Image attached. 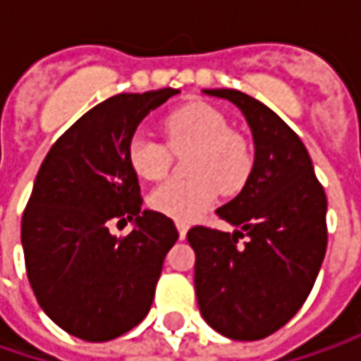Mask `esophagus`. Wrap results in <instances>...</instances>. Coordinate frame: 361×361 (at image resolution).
I'll return each mask as SVG.
<instances>
[{"label": "esophagus", "mask_w": 361, "mask_h": 361, "mask_svg": "<svg viewBox=\"0 0 361 361\" xmlns=\"http://www.w3.org/2000/svg\"><path fill=\"white\" fill-rule=\"evenodd\" d=\"M176 229H178V237H180V239H185L188 231V223L187 221H176Z\"/></svg>", "instance_id": "34e87169"}]
</instances>
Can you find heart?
<instances>
[{
  "label": "heart",
  "mask_w": 361,
  "mask_h": 361,
  "mask_svg": "<svg viewBox=\"0 0 361 361\" xmlns=\"http://www.w3.org/2000/svg\"><path fill=\"white\" fill-rule=\"evenodd\" d=\"M164 145L145 132L134 134L126 148L128 164L146 180L162 178L171 166V152H190L185 173L190 178L166 180L148 195V204L174 219H195L215 202L216 190L233 195L253 169V154L241 134L209 104H188L162 120Z\"/></svg>",
  "instance_id": "obj_1"
}]
</instances>
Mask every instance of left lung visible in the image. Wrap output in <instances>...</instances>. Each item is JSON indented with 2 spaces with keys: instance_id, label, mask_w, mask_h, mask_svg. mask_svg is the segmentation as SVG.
<instances>
[{
  "instance_id": "1",
  "label": "left lung",
  "mask_w": 361,
  "mask_h": 361,
  "mask_svg": "<svg viewBox=\"0 0 361 361\" xmlns=\"http://www.w3.org/2000/svg\"><path fill=\"white\" fill-rule=\"evenodd\" d=\"M202 92L241 110L255 162L241 192L216 209L235 233L188 231L197 301L221 336L263 340L299 312L315 283L327 247L326 192L307 148L271 108L239 90Z\"/></svg>"
}]
</instances>
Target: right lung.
<instances>
[{"label": "right lung", "mask_w": 361, "mask_h": 361, "mask_svg": "<svg viewBox=\"0 0 361 361\" xmlns=\"http://www.w3.org/2000/svg\"><path fill=\"white\" fill-rule=\"evenodd\" d=\"M174 88L118 94L94 106L49 148L21 216L27 279L39 307L70 336L108 341L150 312L173 219L142 211L126 148L148 112ZM135 223L124 238L112 222Z\"/></svg>", "instance_id": "obj_1"}]
</instances>
